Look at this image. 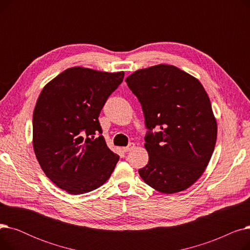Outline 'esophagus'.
I'll use <instances>...</instances> for the list:
<instances>
[{
    "label": "esophagus",
    "mask_w": 250,
    "mask_h": 250,
    "mask_svg": "<svg viewBox=\"0 0 250 250\" xmlns=\"http://www.w3.org/2000/svg\"><path fill=\"white\" fill-rule=\"evenodd\" d=\"M134 148H135V144H134V143H130L128 146L124 147L123 149H124V151H125V152H129V151H132Z\"/></svg>",
    "instance_id": "esophagus-1"
}]
</instances>
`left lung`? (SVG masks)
I'll use <instances>...</instances> for the list:
<instances>
[{
    "label": "left lung",
    "instance_id": "1",
    "mask_svg": "<svg viewBox=\"0 0 250 250\" xmlns=\"http://www.w3.org/2000/svg\"><path fill=\"white\" fill-rule=\"evenodd\" d=\"M125 82L142 105L148 129L149 162L139 169L140 176L163 193L188 188L204 173L217 140L206 90L198 79L170 64L136 71Z\"/></svg>",
    "mask_w": 250,
    "mask_h": 250
}]
</instances>
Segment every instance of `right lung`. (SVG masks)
Listing matches in <instances>:
<instances>
[{
    "label": "right lung",
    "instance_id": "right-lung-1",
    "mask_svg": "<svg viewBox=\"0 0 250 250\" xmlns=\"http://www.w3.org/2000/svg\"><path fill=\"white\" fill-rule=\"evenodd\" d=\"M124 77V72L70 68L37 99L32 121L36 158L45 175L71 194L101 187L120 159L105 143L98 117Z\"/></svg>",
    "mask_w": 250,
    "mask_h": 250
}]
</instances>
